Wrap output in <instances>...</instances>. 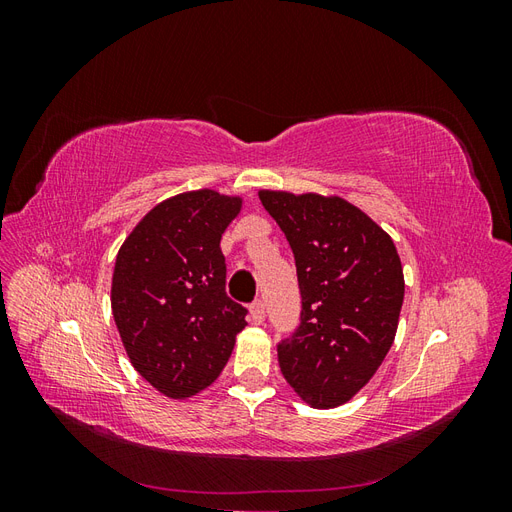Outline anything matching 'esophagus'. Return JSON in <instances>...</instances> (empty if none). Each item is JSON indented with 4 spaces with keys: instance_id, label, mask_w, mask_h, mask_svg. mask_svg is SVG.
<instances>
[{
    "instance_id": "obj_1",
    "label": "esophagus",
    "mask_w": 512,
    "mask_h": 512,
    "mask_svg": "<svg viewBox=\"0 0 512 512\" xmlns=\"http://www.w3.org/2000/svg\"><path fill=\"white\" fill-rule=\"evenodd\" d=\"M250 320H252L254 324H262V322H265V303H262V301L252 303V307H250Z\"/></svg>"
}]
</instances>
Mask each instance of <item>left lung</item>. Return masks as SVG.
Segmentation results:
<instances>
[{"instance_id":"obj_1","label":"left lung","mask_w":512,"mask_h":512,"mask_svg":"<svg viewBox=\"0 0 512 512\" xmlns=\"http://www.w3.org/2000/svg\"><path fill=\"white\" fill-rule=\"evenodd\" d=\"M297 262L301 324L277 361L307 406H344L374 378L395 342L404 305L397 247L342 196L258 190Z\"/></svg>"}]
</instances>
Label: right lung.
I'll return each mask as SVG.
<instances>
[{"instance_id":"1","label":"right lung","mask_w":512,"mask_h":512,"mask_svg":"<svg viewBox=\"0 0 512 512\" xmlns=\"http://www.w3.org/2000/svg\"><path fill=\"white\" fill-rule=\"evenodd\" d=\"M243 196L200 188L153 207L121 243L111 307L132 367L170 399L218 380L247 309L226 297L220 241Z\"/></svg>"}]
</instances>
